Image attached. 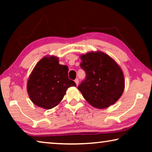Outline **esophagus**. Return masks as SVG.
I'll list each match as a JSON object with an SVG mask.
<instances>
[{
  "label": "esophagus",
  "instance_id": "esophagus-1",
  "mask_svg": "<svg viewBox=\"0 0 152 152\" xmlns=\"http://www.w3.org/2000/svg\"><path fill=\"white\" fill-rule=\"evenodd\" d=\"M74 82H75V83L76 84V85L78 86V84H79V80L78 79V78H76L75 80H74Z\"/></svg>",
  "mask_w": 152,
  "mask_h": 152
}]
</instances>
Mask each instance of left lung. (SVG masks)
<instances>
[{
  "label": "left lung",
  "mask_w": 152,
  "mask_h": 152,
  "mask_svg": "<svg viewBox=\"0 0 152 152\" xmlns=\"http://www.w3.org/2000/svg\"><path fill=\"white\" fill-rule=\"evenodd\" d=\"M80 59V66L86 75L78 88L86 101L96 109L115 103L125 88L121 67L109 55L99 51L82 54Z\"/></svg>",
  "instance_id": "left-lung-1"
}]
</instances>
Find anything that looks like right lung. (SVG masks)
I'll return each mask as SVG.
<instances>
[{
	"instance_id": "obj_1",
	"label": "right lung",
	"mask_w": 152,
	"mask_h": 152,
	"mask_svg": "<svg viewBox=\"0 0 152 152\" xmlns=\"http://www.w3.org/2000/svg\"><path fill=\"white\" fill-rule=\"evenodd\" d=\"M68 68L59 64L54 56H45L38 61L28 78L27 91L36 106L50 109L60 103L67 89L76 86L69 79Z\"/></svg>"
}]
</instances>
